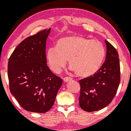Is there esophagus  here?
<instances>
[{
    "label": "esophagus",
    "instance_id": "1",
    "mask_svg": "<svg viewBox=\"0 0 131 131\" xmlns=\"http://www.w3.org/2000/svg\"><path fill=\"white\" fill-rule=\"evenodd\" d=\"M71 78L70 77H65L63 78V81L64 82H68V81H71Z\"/></svg>",
    "mask_w": 131,
    "mask_h": 131
}]
</instances>
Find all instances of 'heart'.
Listing matches in <instances>:
<instances>
[{
	"instance_id": "1",
	"label": "heart",
	"mask_w": 131,
	"mask_h": 131,
	"mask_svg": "<svg viewBox=\"0 0 131 131\" xmlns=\"http://www.w3.org/2000/svg\"><path fill=\"white\" fill-rule=\"evenodd\" d=\"M105 46L98 40H91L80 36L63 37L56 47H49L46 51L48 65L55 73H60L67 63L80 77H89L98 71L104 60Z\"/></svg>"
}]
</instances>
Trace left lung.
I'll list each match as a JSON object with an SVG mask.
<instances>
[{"instance_id": "1", "label": "left lung", "mask_w": 131, "mask_h": 131, "mask_svg": "<svg viewBox=\"0 0 131 131\" xmlns=\"http://www.w3.org/2000/svg\"><path fill=\"white\" fill-rule=\"evenodd\" d=\"M106 60L93 76L79 81V105L84 111L95 112L106 107L116 94L120 82L119 55L113 46L105 40Z\"/></svg>"}]
</instances>
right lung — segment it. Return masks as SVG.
Segmentation results:
<instances>
[{
  "mask_svg": "<svg viewBox=\"0 0 131 131\" xmlns=\"http://www.w3.org/2000/svg\"><path fill=\"white\" fill-rule=\"evenodd\" d=\"M51 28L23 40L8 60V78L11 94L26 111L46 113L55 102L62 79L47 65L46 40Z\"/></svg>",
  "mask_w": 131,
  "mask_h": 131,
  "instance_id": "right-lung-1",
  "label": "right lung"
}]
</instances>
